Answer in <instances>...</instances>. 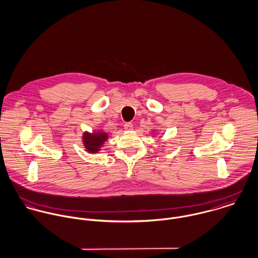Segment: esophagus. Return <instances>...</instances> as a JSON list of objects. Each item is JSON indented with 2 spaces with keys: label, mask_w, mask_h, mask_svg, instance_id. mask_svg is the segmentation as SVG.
<instances>
[{
  "label": "esophagus",
  "mask_w": 258,
  "mask_h": 258,
  "mask_svg": "<svg viewBox=\"0 0 258 258\" xmlns=\"http://www.w3.org/2000/svg\"><path fill=\"white\" fill-rule=\"evenodd\" d=\"M124 129H125L126 131H130V130H132V129H133V125H132V123H130V122L125 123V124H124Z\"/></svg>",
  "instance_id": "esophagus-1"
}]
</instances>
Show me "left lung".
<instances>
[{
  "instance_id": "8db88e82",
  "label": "left lung",
  "mask_w": 258,
  "mask_h": 258,
  "mask_svg": "<svg viewBox=\"0 0 258 258\" xmlns=\"http://www.w3.org/2000/svg\"><path fill=\"white\" fill-rule=\"evenodd\" d=\"M153 132H157V131H156V130H153Z\"/></svg>"
}]
</instances>
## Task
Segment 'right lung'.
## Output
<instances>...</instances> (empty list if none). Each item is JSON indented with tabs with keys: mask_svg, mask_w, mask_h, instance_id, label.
I'll return each instance as SVG.
<instances>
[{
	"mask_svg": "<svg viewBox=\"0 0 258 258\" xmlns=\"http://www.w3.org/2000/svg\"><path fill=\"white\" fill-rule=\"evenodd\" d=\"M109 135L102 129L92 132L84 131L82 134V143L84 149L90 154H96L101 151V148L108 140Z\"/></svg>",
	"mask_w": 258,
	"mask_h": 258,
	"instance_id": "right-lung-1",
	"label": "right lung"
}]
</instances>
